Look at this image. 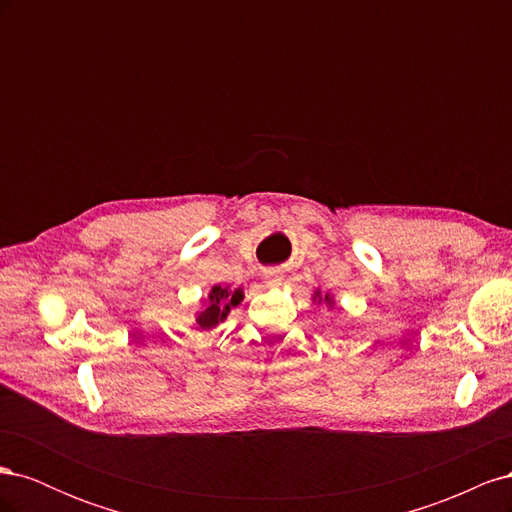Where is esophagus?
<instances>
[{
    "mask_svg": "<svg viewBox=\"0 0 512 512\" xmlns=\"http://www.w3.org/2000/svg\"><path fill=\"white\" fill-rule=\"evenodd\" d=\"M282 280H284L282 271H277V269H269V271L265 273V282H267V286H280V284H282Z\"/></svg>",
    "mask_w": 512,
    "mask_h": 512,
    "instance_id": "34e87169",
    "label": "esophagus"
}]
</instances>
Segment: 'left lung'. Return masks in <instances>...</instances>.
Returning a JSON list of instances; mask_svg holds the SVG:
<instances>
[{
    "mask_svg": "<svg viewBox=\"0 0 512 512\" xmlns=\"http://www.w3.org/2000/svg\"><path fill=\"white\" fill-rule=\"evenodd\" d=\"M316 299H318V303H320V301H324V303H327L329 307H333V305H335V301H333L331 294H324V297H320V292H316Z\"/></svg>",
    "mask_w": 512,
    "mask_h": 512,
    "instance_id": "1",
    "label": "left lung"
}]
</instances>
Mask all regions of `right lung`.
I'll use <instances>...</instances> for the list:
<instances>
[{"label": "right lung", "instance_id": "obj_1", "mask_svg": "<svg viewBox=\"0 0 512 512\" xmlns=\"http://www.w3.org/2000/svg\"><path fill=\"white\" fill-rule=\"evenodd\" d=\"M241 301H243L241 288L228 290V286L226 288L213 286L211 292H209V297H207L205 309H203V312H198V316H196V327L203 329V331L218 327V324L224 322L226 316L230 314V307H237Z\"/></svg>", "mask_w": 512, "mask_h": 512}]
</instances>
